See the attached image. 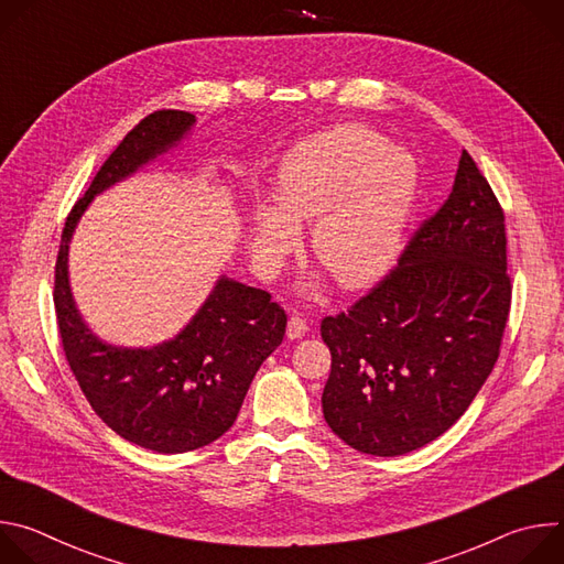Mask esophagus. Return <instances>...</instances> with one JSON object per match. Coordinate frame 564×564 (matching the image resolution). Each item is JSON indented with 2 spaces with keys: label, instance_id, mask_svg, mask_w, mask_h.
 Here are the masks:
<instances>
[{
  "label": "esophagus",
  "instance_id": "1",
  "mask_svg": "<svg viewBox=\"0 0 564 564\" xmlns=\"http://www.w3.org/2000/svg\"><path fill=\"white\" fill-rule=\"evenodd\" d=\"M305 335H307V324L299 314H292L288 321V339H301Z\"/></svg>",
  "mask_w": 564,
  "mask_h": 564
}]
</instances>
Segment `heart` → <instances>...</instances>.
Wrapping results in <instances>:
<instances>
[{
	"label": "heart",
	"instance_id": "heart-1",
	"mask_svg": "<svg viewBox=\"0 0 564 564\" xmlns=\"http://www.w3.org/2000/svg\"><path fill=\"white\" fill-rule=\"evenodd\" d=\"M415 158L364 124H337L301 140L276 174V200L250 214V246L265 274L276 272L312 225L314 257L350 290L375 283L397 259L417 196ZM321 276L301 288L316 290Z\"/></svg>",
	"mask_w": 564,
	"mask_h": 564
}]
</instances>
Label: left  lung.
Returning <instances> with one entry per match:
<instances>
[{
  "instance_id": "8db88e82",
  "label": "left lung",
  "mask_w": 564,
  "mask_h": 564,
  "mask_svg": "<svg viewBox=\"0 0 564 564\" xmlns=\"http://www.w3.org/2000/svg\"><path fill=\"white\" fill-rule=\"evenodd\" d=\"M511 305L505 212L462 151L448 200L397 268L321 321L324 417L359 453L404 455L446 433L491 375Z\"/></svg>"
}]
</instances>
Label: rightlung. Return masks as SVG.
<instances>
[{
    "label": "right lung",
    "instance_id": "add662e5",
    "mask_svg": "<svg viewBox=\"0 0 564 564\" xmlns=\"http://www.w3.org/2000/svg\"><path fill=\"white\" fill-rule=\"evenodd\" d=\"M194 124V113L155 111L124 135L66 218L53 292L66 361L96 415L127 442L172 455L231 429L257 370L281 346L288 316L265 290L223 274L178 335L149 348L116 346L75 305L68 248L96 196L170 153Z\"/></svg>",
    "mask_w": 564,
    "mask_h": 564
}]
</instances>
